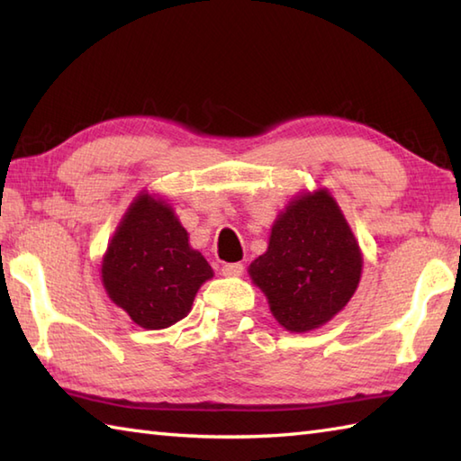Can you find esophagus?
<instances>
[{"mask_svg": "<svg viewBox=\"0 0 461 461\" xmlns=\"http://www.w3.org/2000/svg\"><path fill=\"white\" fill-rule=\"evenodd\" d=\"M241 273H243L241 263H225V266L221 267L223 277H240Z\"/></svg>", "mask_w": 461, "mask_h": 461, "instance_id": "obj_1", "label": "esophagus"}]
</instances>
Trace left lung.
Masks as SVG:
<instances>
[{
  "label": "left lung",
  "instance_id": "8db88e82",
  "mask_svg": "<svg viewBox=\"0 0 461 461\" xmlns=\"http://www.w3.org/2000/svg\"><path fill=\"white\" fill-rule=\"evenodd\" d=\"M248 273L283 329L309 332L327 325L355 295L362 251L337 200L319 188L297 194L279 212L267 251Z\"/></svg>",
  "mask_w": 461,
  "mask_h": 461
}]
</instances>
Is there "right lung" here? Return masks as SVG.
Masks as SVG:
<instances>
[{
  "label": "right lung",
  "instance_id": "obj_1",
  "mask_svg": "<svg viewBox=\"0 0 461 461\" xmlns=\"http://www.w3.org/2000/svg\"><path fill=\"white\" fill-rule=\"evenodd\" d=\"M212 277L213 269L190 246L170 202L149 190L129 205L101 263L106 295L146 330L182 321Z\"/></svg>",
  "mask_w": 461,
  "mask_h": 461
}]
</instances>
